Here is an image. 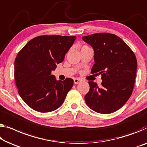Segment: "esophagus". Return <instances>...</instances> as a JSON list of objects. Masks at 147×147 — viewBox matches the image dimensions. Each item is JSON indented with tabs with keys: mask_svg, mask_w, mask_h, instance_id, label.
<instances>
[{
	"mask_svg": "<svg viewBox=\"0 0 147 147\" xmlns=\"http://www.w3.org/2000/svg\"><path fill=\"white\" fill-rule=\"evenodd\" d=\"M81 82V80L78 79V78H74V83L75 84H79V83Z\"/></svg>",
	"mask_w": 147,
	"mask_h": 147,
	"instance_id": "34e87169",
	"label": "esophagus"
}]
</instances>
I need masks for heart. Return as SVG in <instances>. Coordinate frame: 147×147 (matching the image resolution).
<instances>
[{
	"label": "heart",
	"mask_w": 147,
	"mask_h": 147,
	"mask_svg": "<svg viewBox=\"0 0 147 147\" xmlns=\"http://www.w3.org/2000/svg\"><path fill=\"white\" fill-rule=\"evenodd\" d=\"M83 47H88V46H87V45H84V46H83Z\"/></svg>",
	"instance_id": "heart-1"
}]
</instances>
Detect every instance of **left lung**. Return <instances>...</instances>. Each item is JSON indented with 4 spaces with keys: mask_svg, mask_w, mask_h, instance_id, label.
<instances>
[{
    "mask_svg": "<svg viewBox=\"0 0 147 147\" xmlns=\"http://www.w3.org/2000/svg\"><path fill=\"white\" fill-rule=\"evenodd\" d=\"M94 51L91 73L101 74L102 86L89 81L84 100L96 112L108 114L120 109L130 98L134 88L137 61L134 52L115 34L98 33L82 37Z\"/></svg>",
    "mask_w": 147,
    "mask_h": 147,
    "instance_id": "obj_1",
    "label": "left lung"
}]
</instances>
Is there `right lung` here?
<instances>
[{
    "instance_id": "add662e5",
    "label": "right lung",
    "mask_w": 147,
    "mask_h": 147,
    "mask_svg": "<svg viewBox=\"0 0 147 147\" xmlns=\"http://www.w3.org/2000/svg\"><path fill=\"white\" fill-rule=\"evenodd\" d=\"M76 36H40L30 40L18 53L14 79L26 104L39 112H49L63 104L73 86V80H57L51 75L62 63Z\"/></svg>"
}]
</instances>
